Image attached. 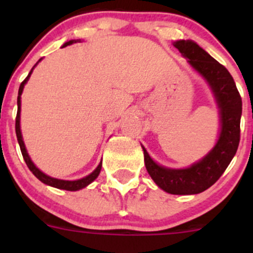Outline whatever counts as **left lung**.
Instances as JSON below:
<instances>
[{
    "label": "left lung",
    "instance_id": "8db88e82",
    "mask_svg": "<svg viewBox=\"0 0 253 253\" xmlns=\"http://www.w3.org/2000/svg\"><path fill=\"white\" fill-rule=\"evenodd\" d=\"M174 45L213 89L220 109V136L213 150L187 169L175 170L160 167L153 162L143 148L144 163L150 177L165 192L171 195H196L215 183L236 154L240 142L242 101L229 71L202 47L191 40H180Z\"/></svg>",
    "mask_w": 253,
    "mask_h": 253
}]
</instances>
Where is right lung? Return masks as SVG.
Masks as SVG:
<instances>
[{"mask_svg":"<svg viewBox=\"0 0 253 253\" xmlns=\"http://www.w3.org/2000/svg\"><path fill=\"white\" fill-rule=\"evenodd\" d=\"M79 40H70V42H65L63 44V47L67 46V45H71L73 44V42H77ZM34 68V67H33ZM32 68V71H33ZM32 71L29 72V75H28V77L24 79V81L20 83L19 85V90H18V99H17V104H18V110H17V117H16V134H17V139H18V143H19V147H20V152H22V155L23 158H24V162L25 164L28 165V168H29L30 171L33 172L35 176H37L38 178H39L42 182L46 183L48 186H52V187H56V188H61V190H66V191H78L81 190V188L85 187V186H88L89 183L93 182L94 180H95L96 177H98L99 172H100L101 170V163L98 165V168H96L95 170H94L93 172H91L90 175L85 176V177L81 178V180H77V181H65V180H58V178H53V177H50V176L45 175L44 172L40 171L39 169H38L37 167H35L34 164H33V162L30 160L29 155H28L27 153V149H25V145H24V142H23V138H22V133H20V126H19V120H20V95H22V91H23V88H24V84L27 83V81L29 79L30 75H32Z\"/></svg>","mask_w":253,"mask_h":253,"instance_id":"1","label":"right lung"}]
</instances>
